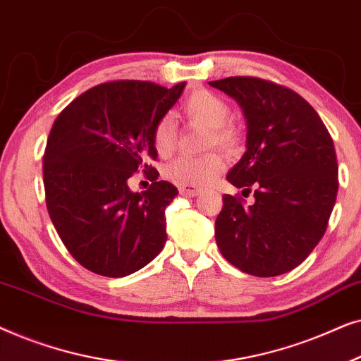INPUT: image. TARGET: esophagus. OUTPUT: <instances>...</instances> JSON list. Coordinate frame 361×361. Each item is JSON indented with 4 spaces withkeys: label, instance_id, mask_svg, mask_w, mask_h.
<instances>
[{
    "label": "esophagus",
    "instance_id": "esophagus-1",
    "mask_svg": "<svg viewBox=\"0 0 361 361\" xmlns=\"http://www.w3.org/2000/svg\"><path fill=\"white\" fill-rule=\"evenodd\" d=\"M200 187H195V185H179V192L182 195L185 197H195L200 194Z\"/></svg>",
    "mask_w": 361,
    "mask_h": 361
}]
</instances>
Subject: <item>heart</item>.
Wrapping results in <instances>:
<instances>
[{
    "label": "heart",
    "instance_id": "obj_1",
    "mask_svg": "<svg viewBox=\"0 0 361 361\" xmlns=\"http://www.w3.org/2000/svg\"><path fill=\"white\" fill-rule=\"evenodd\" d=\"M182 111L189 120L200 121L210 126V146L219 145L230 147L235 142V131L226 125L230 120V105L224 98L209 90H195L187 97ZM176 126L171 116L161 118L152 130V146L159 157L172 154L176 147ZM225 161L220 154H207L202 157L182 156L166 167L164 174L169 180L180 185H204L215 179L224 171Z\"/></svg>",
    "mask_w": 361,
    "mask_h": 361
}]
</instances>
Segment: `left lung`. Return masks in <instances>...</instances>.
Returning <instances> with one entry per match:
<instances>
[{
    "mask_svg": "<svg viewBox=\"0 0 361 361\" xmlns=\"http://www.w3.org/2000/svg\"><path fill=\"white\" fill-rule=\"evenodd\" d=\"M246 120V151L226 180L253 189L255 204L224 195L215 240L243 273L271 278L299 266L327 230L338 190L334 141L299 93L256 77L209 82Z\"/></svg>",
    "mask_w": 361,
    "mask_h": 361,
    "instance_id": "8db88e82",
    "label": "left lung"
}]
</instances>
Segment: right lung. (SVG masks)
<instances>
[{"label": "right lung", "instance_id": "obj_1", "mask_svg": "<svg viewBox=\"0 0 361 361\" xmlns=\"http://www.w3.org/2000/svg\"><path fill=\"white\" fill-rule=\"evenodd\" d=\"M184 87L100 83L54 121L42 166L49 216L68 253L92 273L123 278L164 248L166 207L179 192L157 180L152 130ZM137 170L153 182L141 195L127 185Z\"/></svg>", "mask_w": 361, "mask_h": 361}]
</instances>
